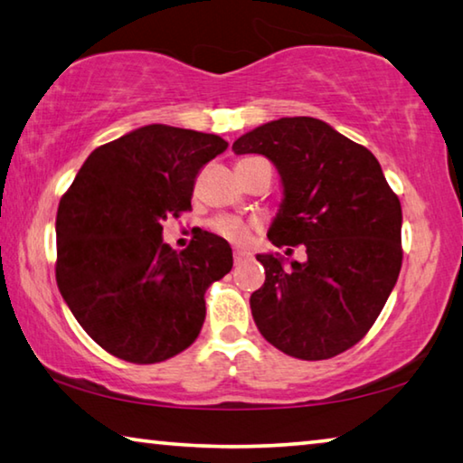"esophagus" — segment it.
Listing matches in <instances>:
<instances>
[{"label":"esophagus","instance_id":"1","mask_svg":"<svg viewBox=\"0 0 463 463\" xmlns=\"http://www.w3.org/2000/svg\"><path fill=\"white\" fill-rule=\"evenodd\" d=\"M249 257V253L247 250H241V249H237L234 250V265H239V263H242Z\"/></svg>","mask_w":463,"mask_h":463}]
</instances>
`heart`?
<instances>
[{
	"label": "heart",
	"instance_id": "heart-1",
	"mask_svg": "<svg viewBox=\"0 0 463 463\" xmlns=\"http://www.w3.org/2000/svg\"><path fill=\"white\" fill-rule=\"evenodd\" d=\"M250 159H241L237 163L239 165H245ZM208 229L213 231L218 237L232 242V245H245V242L250 239V232H253V224L242 221L239 216H232V214H222V216H216L213 221L208 222Z\"/></svg>",
	"mask_w": 463,
	"mask_h": 463
}]
</instances>
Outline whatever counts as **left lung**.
<instances>
[{
	"label": "left lung",
	"mask_w": 463,
	"mask_h": 463,
	"mask_svg": "<svg viewBox=\"0 0 463 463\" xmlns=\"http://www.w3.org/2000/svg\"><path fill=\"white\" fill-rule=\"evenodd\" d=\"M232 148L273 161L286 198L268 237L276 247L307 249V261L289 268L257 255L265 268V284L250 294L257 328L307 362L351 349L380 317L402 268L401 200L378 159L308 116L263 124Z\"/></svg>",
	"instance_id": "1"
}]
</instances>
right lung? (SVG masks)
Segmentation results:
<instances>
[{
	"label": "right lung",
	"instance_id": "obj_1",
	"mask_svg": "<svg viewBox=\"0 0 463 463\" xmlns=\"http://www.w3.org/2000/svg\"><path fill=\"white\" fill-rule=\"evenodd\" d=\"M229 143L148 124L98 146L57 210V286L101 349L159 364L198 339L203 294L232 269L224 239L202 231L184 250L163 242V221L192 210L200 169Z\"/></svg>",
	"mask_w": 463,
	"mask_h": 463
}]
</instances>
